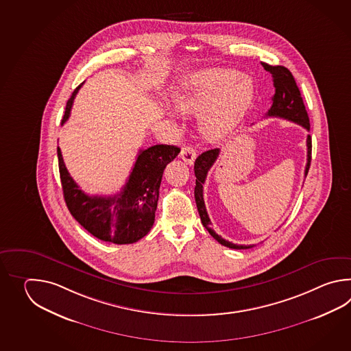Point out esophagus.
<instances>
[{
	"label": "esophagus",
	"mask_w": 351,
	"mask_h": 351,
	"mask_svg": "<svg viewBox=\"0 0 351 351\" xmlns=\"http://www.w3.org/2000/svg\"><path fill=\"white\" fill-rule=\"evenodd\" d=\"M179 157L182 158L186 165H192L194 163V160H195V158H197V154H195V150L192 147L184 145L180 149Z\"/></svg>",
	"instance_id": "esophagus-1"
}]
</instances>
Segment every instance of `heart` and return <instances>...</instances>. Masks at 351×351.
<instances>
[{"mask_svg": "<svg viewBox=\"0 0 351 351\" xmlns=\"http://www.w3.org/2000/svg\"><path fill=\"white\" fill-rule=\"evenodd\" d=\"M254 99L248 79L232 69L213 67L194 74L177 99V108L186 115H201L202 134L217 142L231 134Z\"/></svg>", "mask_w": 351, "mask_h": 351, "instance_id": "1", "label": "heart"}]
</instances>
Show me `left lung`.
I'll list each match as a JSON object with an SVG mask.
<instances>
[{
    "mask_svg": "<svg viewBox=\"0 0 351 351\" xmlns=\"http://www.w3.org/2000/svg\"><path fill=\"white\" fill-rule=\"evenodd\" d=\"M262 66L265 67L266 71L274 77V86H275V95L272 97V105L266 114V117H274V118H282V119L290 120L292 123H296L298 125L305 128L306 130H310V120L306 112L305 104L301 97V93L298 90L296 82L292 76L291 71L285 66H272L266 62H262ZM307 145V163L305 167V177L310 168L311 162V136L307 135L306 139ZM219 154V149H210L202 153L199 157L194 162V174H195V186H194V198L197 203L198 213L201 217L202 223L209 232V234L213 239L218 241L221 245L230 247L233 250H246L254 246H245V245H234L230 241L222 239L219 234L212 230L210 227V219H209L204 199H203V184L207 178L210 167L215 165L217 158Z\"/></svg>",
    "mask_w": 351,
    "mask_h": 351,
    "instance_id": "left-lung-1",
    "label": "left lung"
}]
</instances>
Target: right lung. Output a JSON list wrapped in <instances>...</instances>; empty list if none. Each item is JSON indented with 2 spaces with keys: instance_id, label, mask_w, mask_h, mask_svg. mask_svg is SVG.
<instances>
[{
  "instance_id": "add662e5",
  "label": "right lung",
  "mask_w": 351,
  "mask_h": 351,
  "mask_svg": "<svg viewBox=\"0 0 351 351\" xmlns=\"http://www.w3.org/2000/svg\"><path fill=\"white\" fill-rule=\"evenodd\" d=\"M82 85L67 100L61 125L69 119L75 97ZM179 152L178 147L165 144L141 150L125 186L119 193L103 197L82 192L67 172L58 147L62 193L71 216L94 237L105 242L129 245L139 241L153 227L163 172Z\"/></svg>"
}]
</instances>
